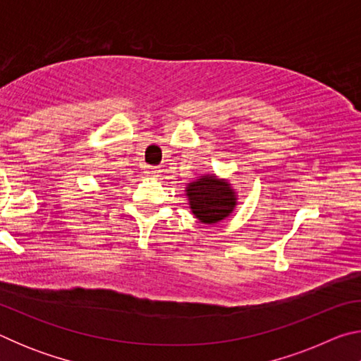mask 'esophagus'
<instances>
[{
    "instance_id": "34e87169",
    "label": "esophagus",
    "mask_w": 361,
    "mask_h": 361,
    "mask_svg": "<svg viewBox=\"0 0 361 361\" xmlns=\"http://www.w3.org/2000/svg\"><path fill=\"white\" fill-rule=\"evenodd\" d=\"M145 173L146 175H148V176H151V178H157V176L159 175H161V169H159V167H146L145 169Z\"/></svg>"
}]
</instances>
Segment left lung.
Returning <instances> with one entry per match:
<instances>
[{
    "label": "left lung",
    "instance_id": "8db88e82",
    "mask_svg": "<svg viewBox=\"0 0 361 361\" xmlns=\"http://www.w3.org/2000/svg\"><path fill=\"white\" fill-rule=\"evenodd\" d=\"M191 210L205 224H213L224 219L234 210L235 194L226 181L215 176H204L188 186Z\"/></svg>",
    "mask_w": 361,
    "mask_h": 361
}]
</instances>
